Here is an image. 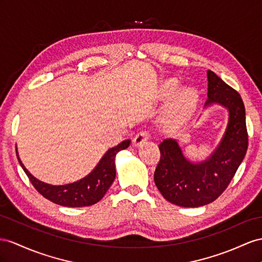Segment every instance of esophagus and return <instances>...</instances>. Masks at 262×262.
Returning a JSON list of instances; mask_svg holds the SVG:
<instances>
[{
	"instance_id": "1",
	"label": "esophagus",
	"mask_w": 262,
	"mask_h": 262,
	"mask_svg": "<svg viewBox=\"0 0 262 262\" xmlns=\"http://www.w3.org/2000/svg\"><path fill=\"white\" fill-rule=\"evenodd\" d=\"M149 138V134L148 132L146 130H142L136 134V136L134 137L133 139V145L135 147H138V146H142L147 139Z\"/></svg>"
}]
</instances>
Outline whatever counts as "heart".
<instances>
[{
    "instance_id": "obj_1",
    "label": "heart",
    "mask_w": 262,
    "mask_h": 262,
    "mask_svg": "<svg viewBox=\"0 0 262 262\" xmlns=\"http://www.w3.org/2000/svg\"><path fill=\"white\" fill-rule=\"evenodd\" d=\"M180 84L176 78L164 80L159 87L158 96L170 103L163 117V124L167 129H177L185 125L195 113L199 103V93L192 87L179 90Z\"/></svg>"
}]
</instances>
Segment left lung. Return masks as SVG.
Masks as SVG:
<instances>
[{
  "label": "left lung",
  "mask_w": 262,
  "mask_h": 262,
  "mask_svg": "<svg viewBox=\"0 0 262 262\" xmlns=\"http://www.w3.org/2000/svg\"><path fill=\"white\" fill-rule=\"evenodd\" d=\"M207 77L206 106L217 103L229 111L227 130L217 149L205 162L193 164L185 158L176 140L159 144L160 160L154 180L163 197L180 207H200L216 200L229 186L248 149L241 96L212 71L207 72Z\"/></svg>",
  "instance_id": "1"
}]
</instances>
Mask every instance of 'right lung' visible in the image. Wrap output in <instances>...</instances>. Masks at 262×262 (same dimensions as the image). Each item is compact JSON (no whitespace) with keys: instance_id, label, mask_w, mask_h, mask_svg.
I'll list each match as a JSON object with an SVG mask.
<instances>
[{"instance_id":"obj_1","label":"right lung","mask_w":262,"mask_h":262,"mask_svg":"<svg viewBox=\"0 0 262 262\" xmlns=\"http://www.w3.org/2000/svg\"><path fill=\"white\" fill-rule=\"evenodd\" d=\"M129 144L130 140L127 139L108 149L90 175L76 183L63 186H53L39 182L25 168L17 154L16 156L19 165L22 166L23 170L28 175L30 182L44 198L53 201L54 204L65 207H86L98 203L104 197L106 191L108 190L116 176V154L127 148Z\"/></svg>"}]
</instances>
